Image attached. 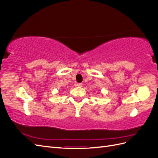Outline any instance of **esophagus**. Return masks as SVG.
<instances>
[{"instance_id":"34e87169","label":"esophagus","mask_w":158,"mask_h":158,"mask_svg":"<svg viewBox=\"0 0 158 158\" xmlns=\"http://www.w3.org/2000/svg\"><path fill=\"white\" fill-rule=\"evenodd\" d=\"M76 85L78 87H82V83H78L77 84H76Z\"/></svg>"}]
</instances>
